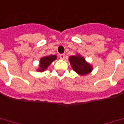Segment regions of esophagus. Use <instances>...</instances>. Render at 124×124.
Wrapping results in <instances>:
<instances>
[{
	"label": "esophagus",
	"mask_w": 124,
	"mask_h": 124,
	"mask_svg": "<svg viewBox=\"0 0 124 124\" xmlns=\"http://www.w3.org/2000/svg\"><path fill=\"white\" fill-rule=\"evenodd\" d=\"M60 59H62V60H64V58H65V55H64V54H60Z\"/></svg>",
	"instance_id": "1"
}]
</instances>
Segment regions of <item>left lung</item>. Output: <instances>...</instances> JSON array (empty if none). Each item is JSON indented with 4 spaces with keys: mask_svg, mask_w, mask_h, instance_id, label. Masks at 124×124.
I'll return each mask as SVG.
<instances>
[{
    "mask_svg": "<svg viewBox=\"0 0 124 124\" xmlns=\"http://www.w3.org/2000/svg\"><path fill=\"white\" fill-rule=\"evenodd\" d=\"M69 60L73 70L80 75H87L92 70V67L85 62L83 57L80 55H72L69 58Z\"/></svg>",
    "mask_w": 124,
    "mask_h": 124,
    "instance_id": "left-lung-1",
    "label": "left lung"
}]
</instances>
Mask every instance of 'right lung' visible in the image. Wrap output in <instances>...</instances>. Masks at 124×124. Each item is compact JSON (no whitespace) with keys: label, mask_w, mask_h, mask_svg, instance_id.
Wrapping results in <instances>:
<instances>
[{"label":"right lung","mask_w":124,"mask_h":124,"mask_svg":"<svg viewBox=\"0 0 124 124\" xmlns=\"http://www.w3.org/2000/svg\"><path fill=\"white\" fill-rule=\"evenodd\" d=\"M55 59H56V56L55 55H50L42 58L40 60V69H39V70L43 71L45 69H47L48 66L54 60H55Z\"/></svg>","instance_id":"right-lung-1"}]
</instances>
